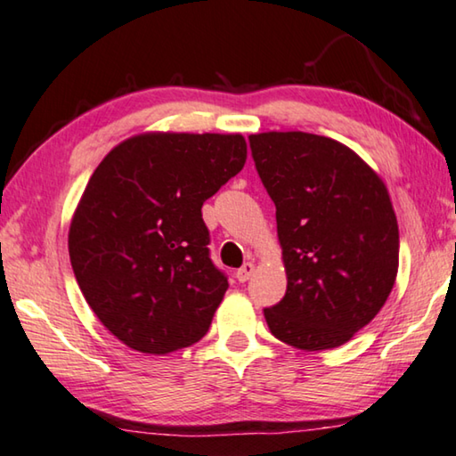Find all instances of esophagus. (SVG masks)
I'll return each instance as SVG.
<instances>
[{"mask_svg":"<svg viewBox=\"0 0 456 456\" xmlns=\"http://www.w3.org/2000/svg\"><path fill=\"white\" fill-rule=\"evenodd\" d=\"M254 272H256V265L251 264V262H248V264H243V265L240 267V270L235 272V278L240 280V281H248V280L251 278V273H254Z\"/></svg>","mask_w":456,"mask_h":456,"instance_id":"obj_1","label":"esophagus"}]
</instances>
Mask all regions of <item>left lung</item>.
Instances as JSON below:
<instances>
[{
	"label": "left lung",
	"mask_w": 456,
	"mask_h": 456,
	"mask_svg": "<svg viewBox=\"0 0 456 456\" xmlns=\"http://www.w3.org/2000/svg\"><path fill=\"white\" fill-rule=\"evenodd\" d=\"M276 205L286 294L264 308L272 335L296 349H335L370 324L397 276L400 233L387 189L351 148L324 135H249Z\"/></svg>",
	"instance_id": "1"
}]
</instances>
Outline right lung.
I'll return each instance as SVG.
<instances>
[{
  "label": "right lung",
  "mask_w": 456,
  "mask_h": 456,
  "mask_svg": "<svg viewBox=\"0 0 456 456\" xmlns=\"http://www.w3.org/2000/svg\"><path fill=\"white\" fill-rule=\"evenodd\" d=\"M248 158L240 134H140L86 183L69 229L70 265L103 327L140 353L200 341L229 281L208 256L202 202Z\"/></svg>",
  "instance_id": "1"
}]
</instances>
